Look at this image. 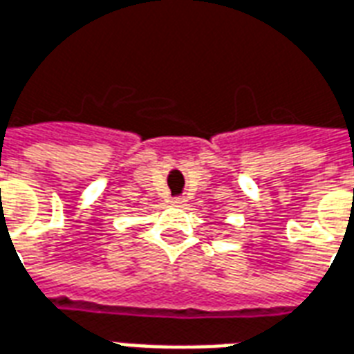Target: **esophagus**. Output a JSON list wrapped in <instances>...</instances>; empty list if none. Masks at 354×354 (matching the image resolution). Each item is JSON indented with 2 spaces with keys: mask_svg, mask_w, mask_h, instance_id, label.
<instances>
[{
  "mask_svg": "<svg viewBox=\"0 0 354 354\" xmlns=\"http://www.w3.org/2000/svg\"><path fill=\"white\" fill-rule=\"evenodd\" d=\"M170 203L174 204V206H184L185 198L184 197H174V198H172V201H170Z\"/></svg>",
  "mask_w": 354,
  "mask_h": 354,
  "instance_id": "1",
  "label": "esophagus"
}]
</instances>
